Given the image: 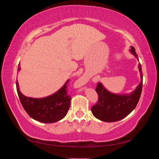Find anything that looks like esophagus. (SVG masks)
<instances>
[{"instance_id":"1","label":"esophagus","mask_w":159,"mask_h":159,"mask_svg":"<svg viewBox=\"0 0 159 159\" xmlns=\"http://www.w3.org/2000/svg\"><path fill=\"white\" fill-rule=\"evenodd\" d=\"M79 80H80V82H81V83H85L86 81H88V78L85 76H83L81 78H80Z\"/></svg>"}]
</instances>
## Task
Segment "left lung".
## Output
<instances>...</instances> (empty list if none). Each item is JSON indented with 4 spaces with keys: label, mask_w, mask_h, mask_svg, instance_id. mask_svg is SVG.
<instances>
[{
    "label": "left lung",
    "mask_w": 159,
    "mask_h": 159,
    "mask_svg": "<svg viewBox=\"0 0 159 159\" xmlns=\"http://www.w3.org/2000/svg\"><path fill=\"white\" fill-rule=\"evenodd\" d=\"M132 54L138 58L134 48L131 46ZM141 82L130 95H115L107 91L102 83H98L96 92L98 95V102L91 108L93 114L104 122H115L123 119L133 111L140 98L142 89V71L141 64H139Z\"/></svg>",
    "instance_id": "8db88e82"
}]
</instances>
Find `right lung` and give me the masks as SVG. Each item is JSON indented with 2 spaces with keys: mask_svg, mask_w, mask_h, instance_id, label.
Wrapping results in <instances>:
<instances>
[{
  "mask_svg": "<svg viewBox=\"0 0 159 159\" xmlns=\"http://www.w3.org/2000/svg\"><path fill=\"white\" fill-rule=\"evenodd\" d=\"M20 68H18V71ZM69 80L60 90L44 98H31L25 97L19 89L16 82L17 94L21 105L29 116L39 122L51 123L57 122L65 116L71 102V96L67 93V84Z\"/></svg>",
  "mask_w": 159,
  "mask_h": 159,
  "instance_id": "obj_1",
  "label": "right lung"
}]
</instances>
